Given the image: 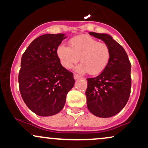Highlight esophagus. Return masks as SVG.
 I'll use <instances>...</instances> for the list:
<instances>
[{"mask_svg":"<svg viewBox=\"0 0 148 148\" xmlns=\"http://www.w3.org/2000/svg\"><path fill=\"white\" fill-rule=\"evenodd\" d=\"M80 77H81V76L79 75V74H74V79H79Z\"/></svg>","mask_w":148,"mask_h":148,"instance_id":"obj_1","label":"esophagus"}]
</instances>
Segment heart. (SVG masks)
Here are the masks:
<instances>
[{
  "label": "heart",
  "mask_w": 148,
  "mask_h": 148,
  "mask_svg": "<svg viewBox=\"0 0 148 148\" xmlns=\"http://www.w3.org/2000/svg\"><path fill=\"white\" fill-rule=\"evenodd\" d=\"M57 55L64 68L71 69L79 58L81 63L76 67V70L96 75L106 67L111 51L104 42H99L90 36L81 35L72 37L69 42V47L59 46Z\"/></svg>",
  "instance_id": "obj_1"
}]
</instances>
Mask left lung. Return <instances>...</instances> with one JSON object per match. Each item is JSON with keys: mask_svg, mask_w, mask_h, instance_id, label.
<instances>
[{"mask_svg": "<svg viewBox=\"0 0 148 148\" xmlns=\"http://www.w3.org/2000/svg\"><path fill=\"white\" fill-rule=\"evenodd\" d=\"M109 47L111 56L99 76L88 78L86 91L88 110L99 118H109L122 111L131 92V62L126 51L108 34L90 32Z\"/></svg>", "mask_w": 148, "mask_h": 148, "instance_id": "left-lung-1", "label": "left lung"}]
</instances>
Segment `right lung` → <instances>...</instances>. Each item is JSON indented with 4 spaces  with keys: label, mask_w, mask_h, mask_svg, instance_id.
Returning a JSON list of instances; mask_svg holds the SVG:
<instances>
[{
    "label": "right lung",
    "mask_w": 148,
    "mask_h": 148,
    "mask_svg": "<svg viewBox=\"0 0 148 148\" xmlns=\"http://www.w3.org/2000/svg\"><path fill=\"white\" fill-rule=\"evenodd\" d=\"M64 34H45L34 40L21 57L18 88L28 108L40 116H50L63 108L74 86L73 73L62 67L57 49Z\"/></svg>",
    "instance_id": "1"
}]
</instances>
